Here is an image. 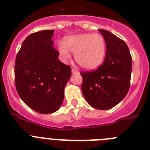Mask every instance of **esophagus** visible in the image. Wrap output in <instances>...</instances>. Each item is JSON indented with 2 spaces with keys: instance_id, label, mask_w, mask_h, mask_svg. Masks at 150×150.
<instances>
[{
  "instance_id": "1",
  "label": "esophagus",
  "mask_w": 150,
  "mask_h": 150,
  "mask_svg": "<svg viewBox=\"0 0 150 150\" xmlns=\"http://www.w3.org/2000/svg\"><path fill=\"white\" fill-rule=\"evenodd\" d=\"M71 71H72V73H73V74H76V73H79V71H76V69L72 68V70H71Z\"/></svg>"
}]
</instances>
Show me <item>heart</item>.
I'll use <instances>...</instances> for the list:
<instances>
[{
	"label": "heart",
	"instance_id": "1",
	"mask_svg": "<svg viewBox=\"0 0 150 150\" xmlns=\"http://www.w3.org/2000/svg\"><path fill=\"white\" fill-rule=\"evenodd\" d=\"M59 51L64 59L70 57V52L81 67L88 70L97 68L102 64L106 54V43L100 34H85L69 36L59 44Z\"/></svg>",
	"mask_w": 150,
	"mask_h": 150
}]
</instances>
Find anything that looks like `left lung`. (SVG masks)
<instances>
[{
	"mask_svg": "<svg viewBox=\"0 0 150 150\" xmlns=\"http://www.w3.org/2000/svg\"><path fill=\"white\" fill-rule=\"evenodd\" d=\"M105 40L104 62L94 71H83L82 92L95 109L108 110L126 96L130 87L132 58L128 46L113 34L99 29Z\"/></svg>",
	"mask_w": 150,
	"mask_h": 150,
	"instance_id": "8db88e82",
	"label": "left lung"
}]
</instances>
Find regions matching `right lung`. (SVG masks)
Instances as JSON below:
<instances>
[{
	"mask_svg": "<svg viewBox=\"0 0 150 150\" xmlns=\"http://www.w3.org/2000/svg\"><path fill=\"white\" fill-rule=\"evenodd\" d=\"M53 30L33 33L16 55L15 83L18 95L36 112L49 114L59 109L71 67L58 59L53 47Z\"/></svg>",
	"mask_w": 150,
	"mask_h": 150,
	"instance_id": "1",
	"label": "right lung"
}]
</instances>
